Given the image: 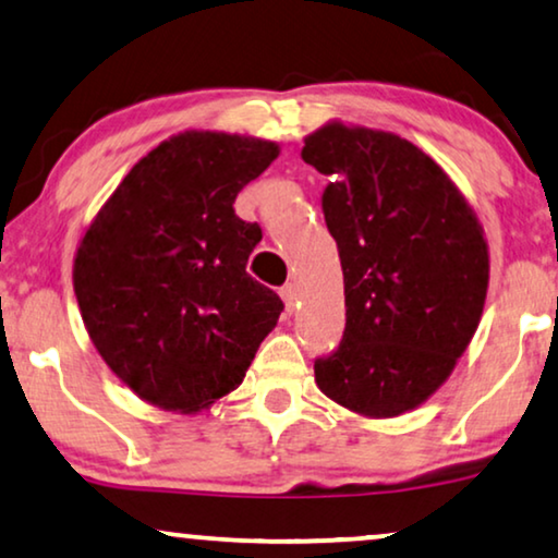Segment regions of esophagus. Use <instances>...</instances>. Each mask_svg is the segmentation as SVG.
I'll use <instances>...</instances> for the list:
<instances>
[{
	"mask_svg": "<svg viewBox=\"0 0 558 558\" xmlns=\"http://www.w3.org/2000/svg\"><path fill=\"white\" fill-rule=\"evenodd\" d=\"M280 298H282V303H286V311L293 313L295 303H298V290H295L293 282H288V286L280 288Z\"/></svg>",
	"mask_w": 558,
	"mask_h": 558,
	"instance_id": "1",
	"label": "esophagus"
}]
</instances>
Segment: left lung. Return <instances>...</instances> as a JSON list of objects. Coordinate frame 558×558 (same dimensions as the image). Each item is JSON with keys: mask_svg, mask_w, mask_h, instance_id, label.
<instances>
[{"mask_svg": "<svg viewBox=\"0 0 558 558\" xmlns=\"http://www.w3.org/2000/svg\"><path fill=\"white\" fill-rule=\"evenodd\" d=\"M301 156L331 177L320 207L347 295L339 349L313 366L318 389L368 420L417 410L481 324L483 225L433 156L397 133L328 121Z\"/></svg>", "mask_w": 558, "mask_h": 558, "instance_id": "1", "label": "left lung"}]
</instances>
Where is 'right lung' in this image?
Here are the masks:
<instances>
[{"mask_svg": "<svg viewBox=\"0 0 558 558\" xmlns=\"http://www.w3.org/2000/svg\"><path fill=\"white\" fill-rule=\"evenodd\" d=\"M278 154L276 141L240 133H177L133 163L81 238L85 331L144 402L207 410L240 387L276 328L282 301L247 276L263 232L232 204Z\"/></svg>", "mask_w": 558, "mask_h": 558, "instance_id": "1", "label": "right lung"}]
</instances>
